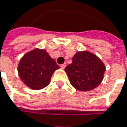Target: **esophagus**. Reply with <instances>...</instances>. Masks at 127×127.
Wrapping results in <instances>:
<instances>
[{
	"instance_id": "1",
	"label": "esophagus",
	"mask_w": 127,
	"mask_h": 127,
	"mask_svg": "<svg viewBox=\"0 0 127 127\" xmlns=\"http://www.w3.org/2000/svg\"><path fill=\"white\" fill-rule=\"evenodd\" d=\"M65 66H66V63H64V64H62L61 65H60V67L63 68V69H64V67H65Z\"/></svg>"
}]
</instances>
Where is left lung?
Listing matches in <instances>:
<instances>
[{
	"mask_svg": "<svg viewBox=\"0 0 127 127\" xmlns=\"http://www.w3.org/2000/svg\"><path fill=\"white\" fill-rule=\"evenodd\" d=\"M105 65L95 54L79 51L72 58V63L64 70L71 85L80 91H88L97 88L103 80Z\"/></svg>",
	"mask_w": 127,
	"mask_h": 127,
	"instance_id": "8db88e82",
	"label": "left lung"
}]
</instances>
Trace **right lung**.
<instances>
[{
	"instance_id": "1",
	"label": "right lung",
	"mask_w": 127,
	"mask_h": 127,
	"mask_svg": "<svg viewBox=\"0 0 127 127\" xmlns=\"http://www.w3.org/2000/svg\"><path fill=\"white\" fill-rule=\"evenodd\" d=\"M17 68L23 82L37 90L49 85L52 74L60 66L45 50L35 48L21 58Z\"/></svg>"
}]
</instances>
